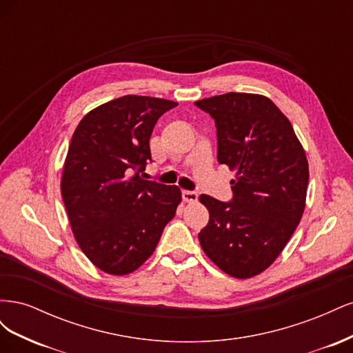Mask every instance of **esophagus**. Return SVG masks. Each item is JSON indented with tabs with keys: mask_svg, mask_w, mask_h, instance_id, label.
Wrapping results in <instances>:
<instances>
[{
	"mask_svg": "<svg viewBox=\"0 0 353 353\" xmlns=\"http://www.w3.org/2000/svg\"><path fill=\"white\" fill-rule=\"evenodd\" d=\"M183 200L185 203H196L199 200V194L194 193V191H187L184 190L183 191Z\"/></svg>",
	"mask_w": 353,
	"mask_h": 353,
	"instance_id": "1",
	"label": "esophagus"
}]
</instances>
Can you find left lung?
<instances>
[{
    "instance_id": "obj_1",
    "label": "left lung",
    "mask_w": 353,
    "mask_h": 353,
    "mask_svg": "<svg viewBox=\"0 0 353 353\" xmlns=\"http://www.w3.org/2000/svg\"><path fill=\"white\" fill-rule=\"evenodd\" d=\"M216 125L218 162L237 170L232 200L201 194L203 252L223 272L250 279L279 258L302 219L309 183L290 121L265 95L227 92L194 103Z\"/></svg>"
}]
</instances>
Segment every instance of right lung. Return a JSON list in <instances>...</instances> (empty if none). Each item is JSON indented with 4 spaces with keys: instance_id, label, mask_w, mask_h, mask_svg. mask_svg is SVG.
I'll list each match as a JSON object with an SVG mask.
<instances>
[{
    "instance_id": "right-lung-1",
    "label": "right lung",
    "mask_w": 353,
    "mask_h": 353,
    "mask_svg": "<svg viewBox=\"0 0 353 353\" xmlns=\"http://www.w3.org/2000/svg\"><path fill=\"white\" fill-rule=\"evenodd\" d=\"M178 103L123 95L82 117L61 175V196L85 256L112 275H126L150 258L181 203L176 185L140 175L152 160L157 119Z\"/></svg>"
}]
</instances>
